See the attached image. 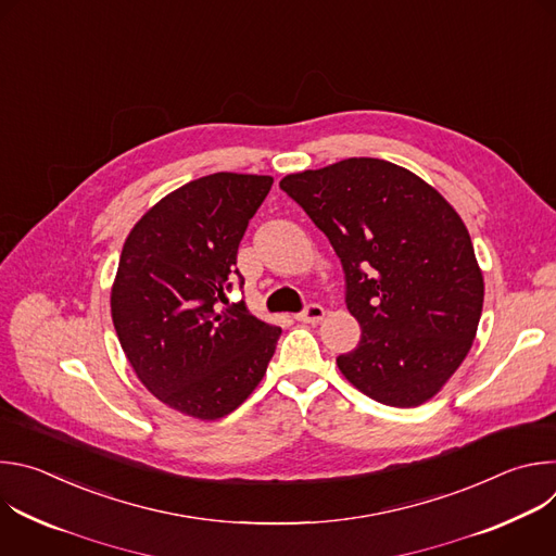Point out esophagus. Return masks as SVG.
Listing matches in <instances>:
<instances>
[{"label": "esophagus", "mask_w": 556, "mask_h": 556, "mask_svg": "<svg viewBox=\"0 0 556 556\" xmlns=\"http://www.w3.org/2000/svg\"><path fill=\"white\" fill-rule=\"evenodd\" d=\"M326 316V307L319 305V303H309L303 312L296 314V321L301 324H321Z\"/></svg>", "instance_id": "1"}]
</instances>
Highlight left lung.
Wrapping results in <instances>:
<instances>
[{"instance_id": "obj_1", "label": "left lung", "mask_w": 556, "mask_h": 556, "mask_svg": "<svg viewBox=\"0 0 556 556\" xmlns=\"http://www.w3.org/2000/svg\"><path fill=\"white\" fill-rule=\"evenodd\" d=\"M279 187L319 226L345 270L361 324L341 374L371 401L418 407L446 384L478 334L484 277L457 211L422 178L348 157Z\"/></svg>"}]
</instances>
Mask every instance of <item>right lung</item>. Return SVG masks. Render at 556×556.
<instances>
[{
  "mask_svg": "<svg viewBox=\"0 0 556 556\" xmlns=\"http://www.w3.org/2000/svg\"><path fill=\"white\" fill-rule=\"evenodd\" d=\"M270 176L211 174L153 204L129 230L112 321L138 380L167 407L217 420L262 382L281 328L228 303L237 249Z\"/></svg>",
  "mask_w": 556,
  "mask_h": 556,
  "instance_id": "add662e5",
  "label": "right lung"
}]
</instances>
